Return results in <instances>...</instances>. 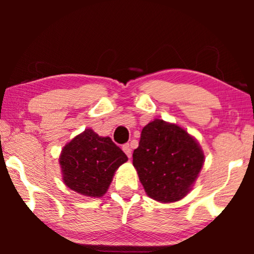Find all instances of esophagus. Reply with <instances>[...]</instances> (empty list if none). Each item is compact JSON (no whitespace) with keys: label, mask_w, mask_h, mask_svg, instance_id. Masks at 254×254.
<instances>
[{"label":"esophagus","mask_w":254,"mask_h":254,"mask_svg":"<svg viewBox=\"0 0 254 254\" xmlns=\"http://www.w3.org/2000/svg\"><path fill=\"white\" fill-rule=\"evenodd\" d=\"M123 150H124L125 154H126V155L128 156V157L130 158V156H131V149H130V145L128 144V143L124 144V145H123Z\"/></svg>","instance_id":"34e87169"}]
</instances>
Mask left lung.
<instances>
[{"instance_id": "1", "label": "left lung", "mask_w": 254, "mask_h": 254, "mask_svg": "<svg viewBox=\"0 0 254 254\" xmlns=\"http://www.w3.org/2000/svg\"><path fill=\"white\" fill-rule=\"evenodd\" d=\"M204 155L199 143L184 128L156 119L141 131L133 152L145 193L161 202L183 199L202 169Z\"/></svg>"}]
</instances>
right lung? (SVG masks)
<instances>
[{"label":"right lung","mask_w":254,"mask_h":254,"mask_svg":"<svg viewBox=\"0 0 254 254\" xmlns=\"http://www.w3.org/2000/svg\"><path fill=\"white\" fill-rule=\"evenodd\" d=\"M127 159L109 136H99L88 128L62 149V179L82 195L100 197L109 190L114 172Z\"/></svg>","instance_id":"right-lung-1"}]
</instances>
